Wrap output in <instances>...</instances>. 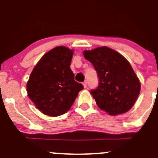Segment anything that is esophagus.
Instances as JSON below:
<instances>
[{"label": "esophagus", "mask_w": 158, "mask_h": 158, "mask_svg": "<svg viewBox=\"0 0 158 158\" xmlns=\"http://www.w3.org/2000/svg\"><path fill=\"white\" fill-rule=\"evenodd\" d=\"M82 85H83V86H84L85 88H87V83L86 82H83Z\"/></svg>", "instance_id": "1"}]
</instances>
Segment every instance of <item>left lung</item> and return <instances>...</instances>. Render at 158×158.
I'll return each mask as SVG.
<instances>
[{
	"label": "left lung",
	"mask_w": 158,
	"mask_h": 158,
	"mask_svg": "<svg viewBox=\"0 0 158 158\" xmlns=\"http://www.w3.org/2000/svg\"><path fill=\"white\" fill-rule=\"evenodd\" d=\"M83 53L97 73L99 85L90 90V94L98 107L110 115L131 109L139 96L140 83L129 62L107 47L85 50Z\"/></svg>",
	"instance_id": "8db88e82"
}]
</instances>
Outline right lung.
I'll return each instance as SVG.
<instances>
[{
  "mask_svg": "<svg viewBox=\"0 0 158 158\" xmlns=\"http://www.w3.org/2000/svg\"><path fill=\"white\" fill-rule=\"evenodd\" d=\"M73 54L65 47H56L42 56L30 74L28 97L46 115L58 117L66 113L84 88L74 80L70 68Z\"/></svg>",
  "mask_w": 158,
  "mask_h": 158,
  "instance_id": "add662e5",
  "label": "right lung"
}]
</instances>
